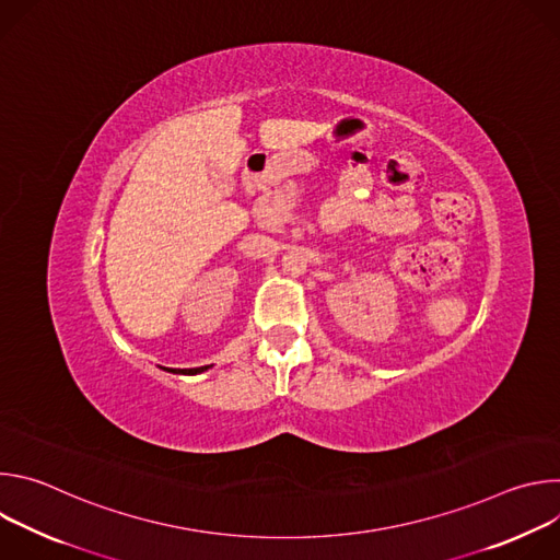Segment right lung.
Wrapping results in <instances>:
<instances>
[{
	"label": "right lung",
	"mask_w": 560,
	"mask_h": 560,
	"mask_svg": "<svg viewBox=\"0 0 560 560\" xmlns=\"http://www.w3.org/2000/svg\"><path fill=\"white\" fill-rule=\"evenodd\" d=\"M208 368H210V365H203V368H190V370H173V368H171V370L166 368V370H168V372H175V374H199V372H203V370H208Z\"/></svg>",
	"instance_id": "add662e5"
}]
</instances>
